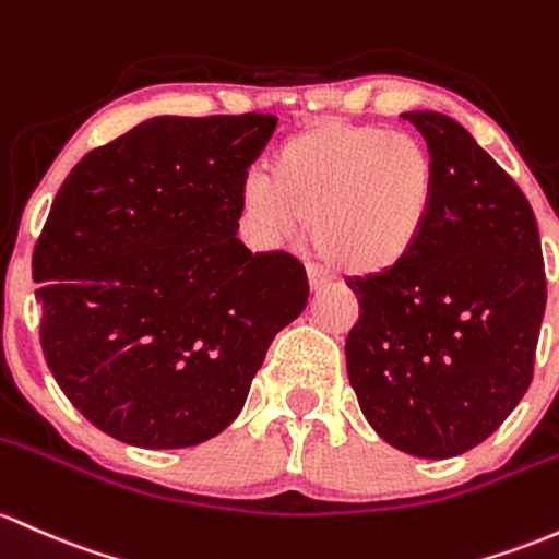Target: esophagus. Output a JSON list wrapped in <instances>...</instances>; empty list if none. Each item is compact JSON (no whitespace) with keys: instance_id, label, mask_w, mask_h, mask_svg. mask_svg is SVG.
Instances as JSON below:
<instances>
[{"instance_id":"esophagus-1","label":"esophagus","mask_w":559,"mask_h":559,"mask_svg":"<svg viewBox=\"0 0 559 559\" xmlns=\"http://www.w3.org/2000/svg\"><path fill=\"white\" fill-rule=\"evenodd\" d=\"M329 281H331V275L326 273V270H323L321 265H308V284H310V292H321V289H326L329 286Z\"/></svg>"}]
</instances>
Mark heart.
Masks as SVG:
<instances>
[{"label": "heart", "instance_id": "b5f03b06", "mask_svg": "<svg viewBox=\"0 0 559 559\" xmlns=\"http://www.w3.org/2000/svg\"><path fill=\"white\" fill-rule=\"evenodd\" d=\"M243 210L270 241L312 230L318 254L358 278L390 275L419 249L435 204V162L419 138L318 121L243 182Z\"/></svg>", "mask_w": 559, "mask_h": 559}]
</instances>
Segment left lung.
Listing matches in <instances>:
<instances>
[{"instance_id": "obj_1", "label": "left lung", "mask_w": 559, "mask_h": 559, "mask_svg": "<svg viewBox=\"0 0 559 559\" xmlns=\"http://www.w3.org/2000/svg\"><path fill=\"white\" fill-rule=\"evenodd\" d=\"M435 162V204L408 265L347 281L360 305L347 377L382 440L451 459L493 435L533 379L547 308L528 199L438 110L403 114Z\"/></svg>"}]
</instances>
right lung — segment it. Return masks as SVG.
Wrapping results in <instances>:
<instances>
[{"instance_id": "add662e5", "label": "right lung", "mask_w": 559, "mask_h": 559, "mask_svg": "<svg viewBox=\"0 0 559 559\" xmlns=\"http://www.w3.org/2000/svg\"><path fill=\"white\" fill-rule=\"evenodd\" d=\"M275 124L153 116L90 151L55 195L31 260L41 349L110 438L188 449L223 432L308 305L299 260L236 238L247 169Z\"/></svg>"}]
</instances>
